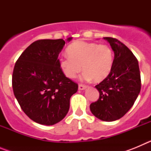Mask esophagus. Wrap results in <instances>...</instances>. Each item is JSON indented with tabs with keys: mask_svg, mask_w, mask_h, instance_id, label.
I'll use <instances>...</instances> for the list:
<instances>
[{
	"mask_svg": "<svg viewBox=\"0 0 151 151\" xmlns=\"http://www.w3.org/2000/svg\"><path fill=\"white\" fill-rule=\"evenodd\" d=\"M86 88H87V86L85 85H82V84H79V85H78V89H79V90H84V89H85Z\"/></svg>",
	"mask_w": 151,
	"mask_h": 151,
	"instance_id": "34e87169",
	"label": "esophagus"
}]
</instances>
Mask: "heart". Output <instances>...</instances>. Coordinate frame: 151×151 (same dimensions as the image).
I'll return each mask as SVG.
<instances>
[{
	"label": "heart",
	"mask_w": 151,
	"mask_h": 151,
	"mask_svg": "<svg viewBox=\"0 0 151 151\" xmlns=\"http://www.w3.org/2000/svg\"><path fill=\"white\" fill-rule=\"evenodd\" d=\"M66 53L68 56L60 58L59 65L67 78H75L83 69L82 79L101 82L111 73L114 54L109 45L76 41L68 47Z\"/></svg>",
	"instance_id": "heart-1"
}]
</instances>
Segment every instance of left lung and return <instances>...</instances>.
<instances>
[{"mask_svg": "<svg viewBox=\"0 0 151 151\" xmlns=\"http://www.w3.org/2000/svg\"><path fill=\"white\" fill-rule=\"evenodd\" d=\"M114 52V62L107 78L95 86L99 99L90 105L92 114L106 122L122 118L133 106L141 87L138 60L116 38L105 37Z\"/></svg>", "mask_w": 151, "mask_h": 151, "instance_id": "8db88e82", "label": "left lung"}]
</instances>
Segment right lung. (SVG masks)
<instances>
[{
    "mask_svg": "<svg viewBox=\"0 0 151 151\" xmlns=\"http://www.w3.org/2000/svg\"><path fill=\"white\" fill-rule=\"evenodd\" d=\"M65 43L63 39L35 41L13 69L12 85L19 104L32 120L41 125L62 120L69 111L70 97L78 91V84L60 67L58 56Z\"/></svg>",
    "mask_w": 151,
    "mask_h": 151,
    "instance_id": "obj_1",
    "label": "right lung"
}]
</instances>
